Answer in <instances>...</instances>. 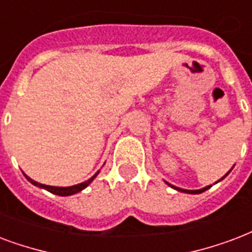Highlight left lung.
<instances>
[{
	"instance_id": "8db88e82",
	"label": "left lung",
	"mask_w": 252,
	"mask_h": 252,
	"mask_svg": "<svg viewBox=\"0 0 252 252\" xmlns=\"http://www.w3.org/2000/svg\"><path fill=\"white\" fill-rule=\"evenodd\" d=\"M233 168H234V166H233ZM233 168L230 169V170H228V172L226 173V174H224L223 177L220 178V180H218V181H217V182L222 181V180H223V178L226 177V176H228V173L233 170ZM217 182H216V184H217ZM165 184H168V185L170 186V188H173V189L178 190V191H182V193H188V194H199V193H203L205 190L210 189V188H211V185H209V186H205V188H202V189H198V190H186V189H181V188H177V186H174V185H170V184H169V182H166V181H165Z\"/></svg>"
}]
</instances>
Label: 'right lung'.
<instances>
[{
  "label": "right lung",
  "mask_w": 252,
  "mask_h": 252,
  "mask_svg": "<svg viewBox=\"0 0 252 252\" xmlns=\"http://www.w3.org/2000/svg\"><path fill=\"white\" fill-rule=\"evenodd\" d=\"M99 172L100 170H97V172L92 176L90 180H87V181L82 182V184H78V185H72V186H50V185H43V184H39V182L34 181V180H32V178L29 177V176H26L24 173V176L26 177V180H28L29 182H32V185L34 186H38V188H41V189H45L47 190V191H50V193H53V194L55 195H61V197H67V195H72V194H76V193H79V191H82L83 189H86L90 184H91L94 180H95V177L99 174Z\"/></svg>",
  "instance_id": "add662e5"
}]
</instances>
